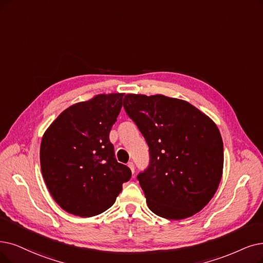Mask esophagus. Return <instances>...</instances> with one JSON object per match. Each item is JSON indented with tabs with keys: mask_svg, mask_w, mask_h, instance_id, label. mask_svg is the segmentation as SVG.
Segmentation results:
<instances>
[{
	"mask_svg": "<svg viewBox=\"0 0 263 263\" xmlns=\"http://www.w3.org/2000/svg\"><path fill=\"white\" fill-rule=\"evenodd\" d=\"M127 166L130 168L132 173L134 174V172H135V165H134V163H133V162H128V163H127Z\"/></svg>",
	"mask_w": 263,
	"mask_h": 263,
	"instance_id": "obj_1",
	"label": "esophagus"
}]
</instances>
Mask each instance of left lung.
<instances>
[{
    "instance_id": "obj_1",
    "label": "left lung",
    "mask_w": 263,
    "mask_h": 263,
    "mask_svg": "<svg viewBox=\"0 0 263 263\" xmlns=\"http://www.w3.org/2000/svg\"><path fill=\"white\" fill-rule=\"evenodd\" d=\"M150 150L137 179L150 211L181 220L209 203L221 181L223 142L215 122L184 100L127 93L123 102Z\"/></svg>"
}]
</instances>
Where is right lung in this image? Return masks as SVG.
Segmentation results:
<instances>
[{
  "instance_id": "add662e5",
  "label": "right lung",
  "mask_w": 263,
  "mask_h": 263,
  "mask_svg": "<svg viewBox=\"0 0 263 263\" xmlns=\"http://www.w3.org/2000/svg\"><path fill=\"white\" fill-rule=\"evenodd\" d=\"M124 93H100L62 111L43 135L42 175L52 198L69 214L92 217L110 208L132 177L109 140Z\"/></svg>"
}]
</instances>
